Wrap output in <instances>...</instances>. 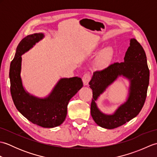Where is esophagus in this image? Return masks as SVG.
Returning a JSON list of instances; mask_svg holds the SVG:
<instances>
[{"label":"esophagus","instance_id":"esophagus-1","mask_svg":"<svg viewBox=\"0 0 157 157\" xmlns=\"http://www.w3.org/2000/svg\"><path fill=\"white\" fill-rule=\"evenodd\" d=\"M91 79V74L89 72L86 73L82 77V81L84 82V85H88L89 82Z\"/></svg>","mask_w":157,"mask_h":157}]
</instances>
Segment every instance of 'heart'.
Instances as JSON below:
<instances>
[{
	"label": "heart",
	"mask_w": 157,
	"mask_h": 157,
	"mask_svg": "<svg viewBox=\"0 0 157 157\" xmlns=\"http://www.w3.org/2000/svg\"><path fill=\"white\" fill-rule=\"evenodd\" d=\"M113 49L111 48H108L105 49L101 54L100 55L98 59V65H105L109 62L110 60L112 58L113 56Z\"/></svg>",
	"instance_id": "1"
}]
</instances>
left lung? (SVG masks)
I'll return each mask as SVG.
<instances>
[{"instance_id":"1","label":"left lung","mask_w":157,"mask_h":157,"mask_svg":"<svg viewBox=\"0 0 157 157\" xmlns=\"http://www.w3.org/2000/svg\"><path fill=\"white\" fill-rule=\"evenodd\" d=\"M121 75L131 81L128 101L113 115L103 114L97 108L95 101L99 94ZM149 77L150 71L144 50L135 38H132L130 40V46L125 53L124 61L111 63L101 71H95L89 82L92 90L90 112L96 124L104 128L114 129L137 116L146 101Z\"/></svg>"}]
</instances>
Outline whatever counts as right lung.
Masks as SVG:
<instances>
[{
  "label": "right lung",
  "mask_w": 157,
  "mask_h": 157,
  "mask_svg": "<svg viewBox=\"0 0 157 157\" xmlns=\"http://www.w3.org/2000/svg\"><path fill=\"white\" fill-rule=\"evenodd\" d=\"M43 37V34H34L19 42L10 65V88L15 106L26 119L42 128H51L65 121L70 99L82 87L83 82L78 77L61 79L48 97L44 99L36 98L25 91L20 77L21 55Z\"/></svg>",
  "instance_id": "add662e5"
}]
</instances>
